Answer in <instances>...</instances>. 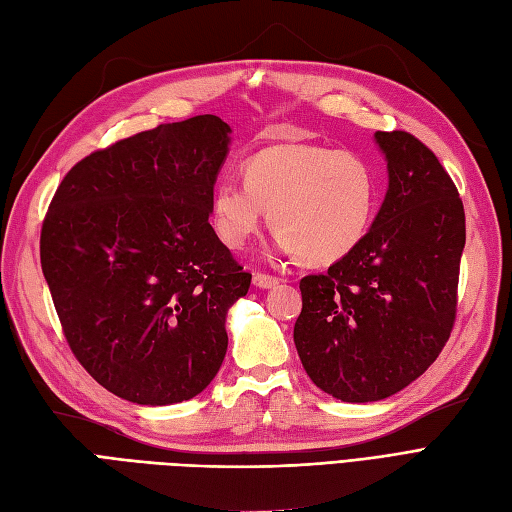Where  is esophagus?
Returning <instances> with one entry per match:
<instances>
[{
  "instance_id": "obj_1",
  "label": "esophagus",
  "mask_w": 512,
  "mask_h": 512,
  "mask_svg": "<svg viewBox=\"0 0 512 512\" xmlns=\"http://www.w3.org/2000/svg\"><path fill=\"white\" fill-rule=\"evenodd\" d=\"M252 282H254V286L256 288H275L277 284H280V280H277V277H273V275H267V273H254V277H252Z\"/></svg>"
}]
</instances>
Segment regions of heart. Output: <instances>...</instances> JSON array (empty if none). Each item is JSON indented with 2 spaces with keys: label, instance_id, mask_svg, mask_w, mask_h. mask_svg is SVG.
I'll return each instance as SVG.
<instances>
[{
  "label": "heart",
  "instance_id": "1",
  "mask_svg": "<svg viewBox=\"0 0 512 512\" xmlns=\"http://www.w3.org/2000/svg\"><path fill=\"white\" fill-rule=\"evenodd\" d=\"M269 213L282 250L305 265H333L363 241L376 211V177L352 151L280 145L243 164V183L211 194V224L230 250H243Z\"/></svg>",
  "mask_w": 512,
  "mask_h": 512
}]
</instances>
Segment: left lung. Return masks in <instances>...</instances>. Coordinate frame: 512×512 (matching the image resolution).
Segmentation results:
<instances>
[{
	"label": "left lung",
	"mask_w": 512,
	"mask_h": 512,
	"mask_svg": "<svg viewBox=\"0 0 512 512\" xmlns=\"http://www.w3.org/2000/svg\"><path fill=\"white\" fill-rule=\"evenodd\" d=\"M376 141L389 192L363 241L299 282L294 322L307 376L350 404L391 397L438 359L455 327L466 245L463 203L436 153L404 130Z\"/></svg>",
	"instance_id": "8db88e82"
}]
</instances>
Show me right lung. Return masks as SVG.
<instances>
[{
	"label": "right lung",
	"instance_id": "add662e5",
	"mask_svg": "<svg viewBox=\"0 0 512 512\" xmlns=\"http://www.w3.org/2000/svg\"><path fill=\"white\" fill-rule=\"evenodd\" d=\"M228 123L196 115L89 153L59 183L40 262L66 342L106 391L192 399L228 348L226 312L252 273L209 224Z\"/></svg>",
	"mask_w": 512,
	"mask_h": 512
}]
</instances>
